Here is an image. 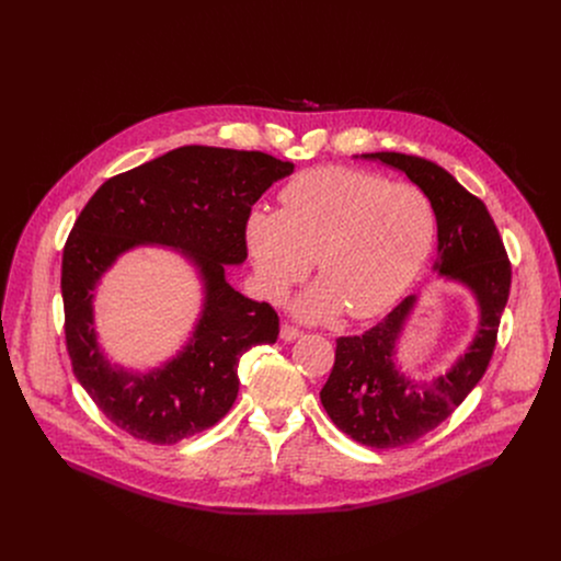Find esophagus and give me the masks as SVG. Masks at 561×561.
<instances>
[{"instance_id": "obj_1", "label": "esophagus", "mask_w": 561, "mask_h": 561, "mask_svg": "<svg viewBox=\"0 0 561 561\" xmlns=\"http://www.w3.org/2000/svg\"><path fill=\"white\" fill-rule=\"evenodd\" d=\"M279 336H282V340H286V342H293V340L304 336V332L299 328L290 325V323H284L282 330H279Z\"/></svg>"}]
</instances>
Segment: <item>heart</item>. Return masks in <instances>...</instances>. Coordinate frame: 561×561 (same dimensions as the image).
I'll list each match as a JSON object with an SVG mask.
<instances>
[{
    "label": "heart",
    "instance_id": "1",
    "mask_svg": "<svg viewBox=\"0 0 561 561\" xmlns=\"http://www.w3.org/2000/svg\"><path fill=\"white\" fill-rule=\"evenodd\" d=\"M282 210L257 208L244 238L262 290L279 299L312 268L321 279L297 301L312 321L368 319L386 310L427 260L436 213L414 184L323 167L295 175L279 191Z\"/></svg>",
    "mask_w": 561,
    "mask_h": 561
}]
</instances>
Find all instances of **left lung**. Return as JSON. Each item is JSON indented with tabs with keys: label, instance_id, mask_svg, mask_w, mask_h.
<instances>
[{
	"label": "left lung",
	"instance_id": "1",
	"mask_svg": "<svg viewBox=\"0 0 561 561\" xmlns=\"http://www.w3.org/2000/svg\"><path fill=\"white\" fill-rule=\"evenodd\" d=\"M401 169L432 202L438 221L434 271L468 286L481 310L479 334L447 375L430 383L410 381L394 362V342L416 301L405 297L359 336L336 337V362L321 403L340 432L373 448L405 447L434 432L483 377L510 297L512 264L483 202L448 171L421 156L362 153Z\"/></svg>",
	"mask_w": 561,
	"mask_h": 561
}]
</instances>
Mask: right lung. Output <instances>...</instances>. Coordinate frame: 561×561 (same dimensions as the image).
<instances>
[{
	"label": "right lung",
	"instance_id": "1",
	"mask_svg": "<svg viewBox=\"0 0 561 561\" xmlns=\"http://www.w3.org/2000/svg\"><path fill=\"white\" fill-rule=\"evenodd\" d=\"M293 169L264 151L186 145L106 180L82 208L62 251L65 340L78 381L125 434L175 445L210 430L236 401L240 355L279 336L277 312L233 290L225 264L247 260L251 206ZM142 241L182 248L205 277L207 304L175 360L129 376L96 346L92 290L123 250Z\"/></svg>",
	"mask_w": 561,
	"mask_h": 561
}]
</instances>
